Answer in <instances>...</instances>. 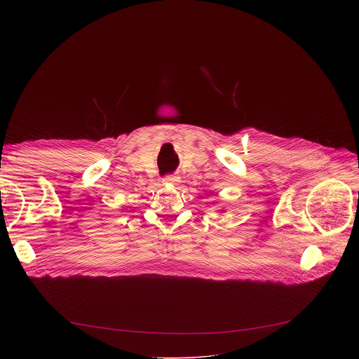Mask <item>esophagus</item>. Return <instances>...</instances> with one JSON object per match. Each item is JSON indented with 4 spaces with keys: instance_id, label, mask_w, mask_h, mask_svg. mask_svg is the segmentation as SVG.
Returning <instances> with one entry per match:
<instances>
[{
    "instance_id": "1",
    "label": "esophagus",
    "mask_w": 359,
    "mask_h": 359,
    "mask_svg": "<svg viewBox=\"0 0 359 359\" xmlns=\"http://www.w3.org/2000/svg\"><path fill=\"white\" fill-rule=\"evenodd\" d=\"M179 176H176V175H168V176H165L163 179H162V182L163 183H166V184H176L177 182H179Z\"/></svg>"
}]
</instances>
